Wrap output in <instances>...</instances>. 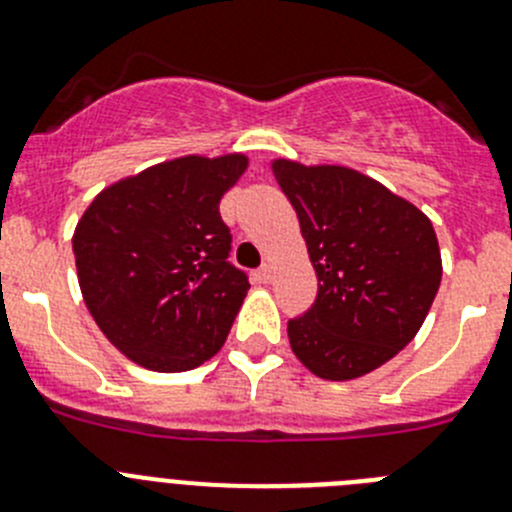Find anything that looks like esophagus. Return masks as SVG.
Listing matches in <instances>:
<instances>
[{"label":"esophagus","instance_id":"esophagus-1","mask_svg":"<svg viewBox=\"0 0 512 512\" xmlns=\"http://www.w3.org/2000/svg\"><path fill=\"white\" fill-rule=\"evenodd\" d=\"M253 279L259 281V284H271V281H274V266H261V269L253 274Z\"/></svg>","mask_w":512,"mask_h":512}]
</instances>
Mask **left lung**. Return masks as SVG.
<instances>
[{"mask_svg": "<svg viewBox=\"0 0 512 512\" xmlns=\"http://www.w3.org/2000/svg\"><path fill=\"white\" fill-rule=\"evenodd\" d=\"M294 205L317 274V299L289 320L299 363L353 381L398 355L424 325L442 281L431 220L373 177L342 164L271 162Z\"/></svg>", "mask_w": 512, "mask_h": 512, "instance_id": "obj_1", "label": "left lung"}]
</instances>
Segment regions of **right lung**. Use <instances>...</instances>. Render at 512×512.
Returning <instances> with one entry per match:
<instances>
[{"instance_id": "add662e5", "label": "right lung", "mask_w": 512, "mask_h": 512, "mask_svg": "<svg viewBox=\"0 0 512 512\" xmlns=\"http://www.w3.org/2000/svg\"><path fill=\"white\" fill-rule=\"evenodd\" d=\"M246 167L241 152L152 164L103 187L75 225L83 302L131 363L182 373L223 348L248 279L228 264L218 205Z\"/></svg>"}]
</instances>
